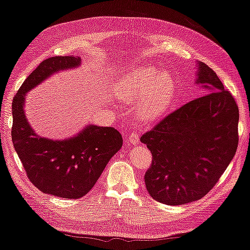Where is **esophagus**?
<instances>
[{
    "label": "esophagus",
    "instance_id": "esophagus-1",
    "mask_svg": "<svg viewBox=\"0 0 250 250\" xmlns=\"http://www.w3.org/2000/svg\"><path fill=\"white\" fill-rule=\"evenodd\" d=\"M129 141L132 145H137L138 143H139V136H138V133L136 131H132L131 135L129 136Z\"/></svg>",
    "mask_w": 250,
    "mask_h": 250
}]
</instances>
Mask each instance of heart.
Wrapping results in <instances>:
<instances>
[{
  "label": "heart",
  "mask_w": 250,
  "mask_h": 250,
  "mask_svg": "<svg viewBox=\"0 0 250 250\" xmlns=\"http://www.w3.org/2000/svg\"><path fill=\"white\" fill-rule=\"evenodd\" d=\"M120 101L136 102L133 112L141 121H152L167 111L175 95V83L168 73L149 66L132 68L114 86Z\"/></svg>",
  "instance_id": "1"
}]
</instances>
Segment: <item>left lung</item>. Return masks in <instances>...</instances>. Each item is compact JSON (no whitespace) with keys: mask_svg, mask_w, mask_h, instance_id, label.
Returning a JSON list of instances; mask_svg holds the SVG:
<instances>
[{"mask_svg":"<svg viewBox=\"0 0 250 250\" xmlns=\"http://www.w3.org/2000/svg\"><path fill=\"white\" fill-rule=\"evenodd\" d=\"M208 94L184 104L140 138L152 155L145 174L152 199L168 206L200 200L217 184L238 147L239 109L213 70L197 62Z\"/></svg>","mask_w":250,"mask_h":250,"instance_id":"1","label":"left lung"}]
</instances>
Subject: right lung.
<instances>
[{"label":"right lung","instance_id":"1","mask_svg":"<svg viewBox=\"0 0 250 250\" xmlns=\"http://www.w3.org/2000/svg\"><path fill=\"white\" fill-rule=\"evenodd\" d=\"M82 59L56 56L43 61L27 77L12 102V141L31 183L46 194L80 199L91 191L106 164L122 147L120 132L112 126L88 125L64 140L38 136L24 113L25 94L62 70L76 68Z\"/></svg>","mask_w":250,"mask_h":250}]
</instances>
